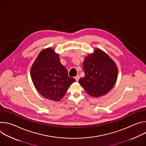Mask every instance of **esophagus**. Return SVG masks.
I'll return each mask as SVG.
<instances>
[{
  "label": "esophagus",
  "mask_w": 146,
  "mask_h": 146,
  "mask_svg": "<svg viewBox=\"0 0 146 146\" xmlns=\"http://www.w3.org/2000/svg\"><path fill=\"white\" fill-rule=\"evenodd\" d=\"M74 78L76 79V80L77 81H78V80H79V78H80V76H79V75H77L76 76H75Z\"/></svg>",
  "instance_id": "34e87169"
}]
</instances>
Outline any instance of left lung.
<instances>
[{
	"instance_id": "8db88e82",
	"label": "left lung",
	"mask_w": 146,
	"mask_h": 146,
	"mask_svg": "<svg viewBox=\"0 0 146 146\" xmlns=\"http://www.w3.org/2000/svg\"><path fill=\"white\" fill-rule=\"evenodd\" d=\"M85 76L78 82L87 94L95 98L107 94L115 85L118 68L105 52L96 48L83 62Z\"/></svg>"
}]
</instances>
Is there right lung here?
Segmentation results:
<instances>
[{"label": "right lung", "mask_w": 146, "mask_h": 146, "mask_svg": "<svg viewBox=\"0 0 146 146\" xmlns=\"http://www.w3.org/2000/svg\"><path fill=\"white\" fill-rule=\"evenodd\" d=\"M31 76L38 93L44 98L59 101L76 80L69 77L59 55L51 48L41 51L32 66Z\"/></svg>", "instance_id": "right-lung-1"}]
</instances>
